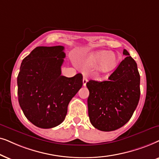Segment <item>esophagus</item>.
Here are the masks:
<instances>
[{"label":"esophagus","instance_id":"1","mask_svg":"<svg viewBox=\"0 0 159 159\" xmlns=\"http://www.w3.org/2000/svg\"><path fill=\"white\" fill-rule=\"evenodd\" d=\"M87 81H88L87 78H86V76H84V78H83V86H86V83H87Z\"/></svg>","mask_w":159,"mask_h":159}]
</instances>
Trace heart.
Segmentation results:
<instances>
[{"label":"heart","mask_w":159,"mask_h":159,"mask_svg":"<svg viewBox=\"0 0 159 159\" xmlns=\"http://www.w3.org/2000/svg\"><path fill=\"white\" fill-rule=\"evenodd\" d=\"M120 55L118 53L102 50L91 53L85 59L86 66L96 67L97 71L101 74L111 73L115 70L120 61Z\"/></svg>","instance_id":"b5f03b06"}]
</instances>
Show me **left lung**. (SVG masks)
<instances>
[{
	"mask_svg": "<svg viewBox=\"0 0 159 159\" xmlns=\"http://www.w3.org/2000/svg\"><path fill=\"white\" fill-rule=\"evenodd\" d=\"M122 60L108 80L86 83L88 113L97 129L111 132L125 125L134 113L140 96V76L137 63L126 49Z\"/></svg>",
	"mask_w": 159,
	"mask_h": 159,
	"instance_id": "obj_1",
	"label": "left lung"
}]
</instances>
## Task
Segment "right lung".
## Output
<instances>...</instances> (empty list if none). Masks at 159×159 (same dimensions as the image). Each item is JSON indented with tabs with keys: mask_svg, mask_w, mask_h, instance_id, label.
<instances>
[{
	"mask_svg": "<svg viewBox=\"0 0 159 159\" xmlns=\"http://www.w3.org/2000/svg\"><path fill=\"white\" fill-rule=\"evenodd\" d=\"M64 46H39L22 60L17 76L18 100L25 117L39 128L65 120L70 101L83 85L82 74L61 75Z\"/></svg>",
	"mask_w": 159,
	"mask_h": 159,
	"instance_id": "right-lung-1",
	"label": "right lung"
}]
</instances>
